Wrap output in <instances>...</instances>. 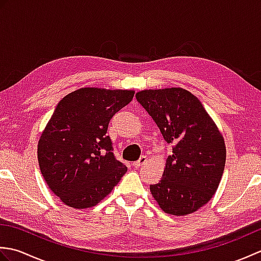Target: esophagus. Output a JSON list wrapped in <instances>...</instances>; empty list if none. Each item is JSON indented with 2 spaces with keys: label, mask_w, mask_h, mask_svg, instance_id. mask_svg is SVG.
<instances>
[{
  "label": "esophagus",
  "mask_w": 261,
  "mask_h": 261,
  "mask_svg": "<svg viewBox=\"0 0 261 261\" xmlns=\"http://www.w3.org/2000/svg\"><path fill=\"white\" fill-rule=\"evenodd\" d=\"M147 162V157L146 156H141L140 158H139V160H137V162H135L134 163V166H135V168H139V167H141V166L145 164Z\"/></svg>",
  "instance_id": "1"
}]
</instances>
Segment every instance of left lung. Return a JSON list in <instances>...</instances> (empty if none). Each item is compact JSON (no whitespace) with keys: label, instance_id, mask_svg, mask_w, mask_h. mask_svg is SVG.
Instances as JSON below:
<instances>
[{"label":"left lung","instance_id":"8db88e82","mask_svg":"<svg viewBox=\"0 0 261 261\" xmlns=\"http://www.w3.org/2000/svg\"><path fill=\"white\" fill-rule=\"evenodd\" d=\"M136 98L173 148L163 178L150 185L153 198L168 214L195 212L212 198L222 178L223 137L199 99L180 87L141 91Z\"/></svg>","mask_w":261,"mask_h":261}]
</instances>
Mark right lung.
Returning a JSON list of instances; mask_svg holds the SVG:
<instances>
[{
	"label": "right lung",
	"mask_w": 261,
	"mask_h": 261,
	"mask_svg": "<svg viewBox=\"0 0 261 261\" xmlns=\"http://www.w3.org/2000/svg\"><path fill=\"white\" fill-rule=\"evenodd\" d=\"M134 95V91L84 87L57 104L39 140L38 160L47 185L64 204L95 206L125 174L107 134L111 119Z\"/></svg>",
	"instance_id": "right-lung-1"
}]
</instances>
